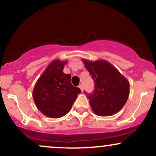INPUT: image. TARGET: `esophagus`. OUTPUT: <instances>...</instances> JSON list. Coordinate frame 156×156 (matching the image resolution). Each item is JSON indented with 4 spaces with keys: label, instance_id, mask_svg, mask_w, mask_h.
<instances>
[{
    "label": "esophagus",
    "instance_id": "obj_1",
    "mask_svg": "<svg viewBox=\"0 0 156 156\" xmlns=\"http://www.w3.org/2000/svg\"><path fill=\"white\" fill-rule=\"evenodd\" d=\"M78 87H79V88L80 89V90H81L82 92H83V85H82V84H79V86H78Z\"/></svg>",
    "mask_w": 156,
    "mask_h": 156
}]
</instances>
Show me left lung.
<instances>
[{"label":"left lung","mask_w":156,"mask_h":156,"mask_svg":"<svg viewBox=\"0 0 156 156\" xmlns=\"http://www.w3.org/2000/svg\"><path fill=\"white\" fill-rule=\"evenodd\" d=\"M85 67L94 82L92 93H87L91 107L103 117L117 114L129 96V82L114 66L105 61L83 60Z\"/></svg>","instance_id":"obj_1"}]
</instances>
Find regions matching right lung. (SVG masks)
<instances>
[{
	"instance_id": "obj_1",
	"label": "right lung",
	"mask_w": 156,
	"mask_h": 156,
	"mask_svg": "<svg viewBox=\"0 0 156 156\" xmlns=\"http://www.w3.org/2000/svg\"><path fill=\"white\" fill-rule=\"evenodd\" d=\"M66 62L53 61L36 83L34 101L42 114L51 118L63 117L81 92L71 83V76L63 73Z\"/></svg>"
}]
</instances>
